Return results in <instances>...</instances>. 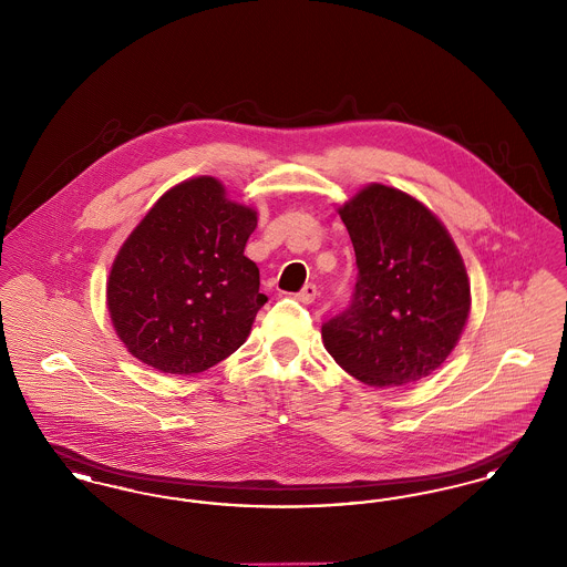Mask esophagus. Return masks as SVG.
Masks as SVG:
<instances>
[{"label": "esophagus", "mask_w": 567, "mask_h": 567, "mask_svg": "<svg viewBox=\"0 0 567 567\" xmlns=\"http://www.w3.org/2000/svg\"><path fill=\"white\" fill-rule=\"evenodd\" d=\"M319 296V291H317V285H303V289L296 293L297 301H301V303H312L315 299Z\"/></svg>", "instance_id": "obj_1"}]
</instances>
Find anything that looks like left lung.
I'll use <instances>...</instances> for the list:
<instances>
[{
	"label": "left lung",
	"instance_id": "left-lung-1",
	"mask_svg": "<svg viewBox=\"0 0 567 567\" xmlns=\"http://www.w3.org/2000/svg\"><path fill=\"white\" fill-rule=\"evenodd\" d=\"M340 216L357 282L349 306L323 323L324 349L370 386L430 377L455 349L470 312L457 246L421 202L384 185L365 187Z\"/></svg>",
	"mask_w": 567,
	"mask_h": 567
}]
</instances>
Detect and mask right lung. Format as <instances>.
Masks as SVG:
<instances>
[{"label": "right lung", "instance_id": "1", "mask_svg": "<svg viewBox=\"0 0 567 567\" xmlns=\"http://www.w3.org/2000/svg\"><path fill=\"white\" fill-rule=\"evenodd\" d=\"M257 213L193 178L167 190L118 250L109 310L127 351L165 374H199L238 351L268 297L244 255Z\"/></svg>", "mask_w": 567, "mask_h": 567}]
</instances>
